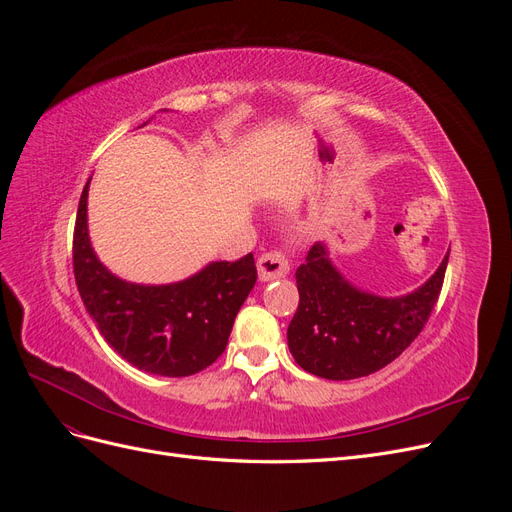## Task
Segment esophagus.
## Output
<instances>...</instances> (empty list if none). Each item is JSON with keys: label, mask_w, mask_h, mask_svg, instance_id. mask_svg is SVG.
<instances>
[{"label": "esophagus", "mask_w": 512, "mask_h": 512, "mask_svg": "<svg viewBox=\"0 0 512 512\" xmlns=\"http://www.w3.org/2000/svg\"><path fill=\"white\" fill-rule=\"evenodd\" d=\"M288 271H290L288 258L282 252L271 250V252H265V254L258 258V277H260V282L277 280V277L288 275Z\"/></svg>", "instance_id": "1"}]
</instances>
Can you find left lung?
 Segmentation results:
<instances>
[{"label": "left lung", "mask_w": 512, "mask_h": 512, "mask_svg": "<svg viewBox=\"0 0 512 512\" xmlns=\"http://www.w3.org/2000/svg\"><path fill=\"white\" fill-rule=\"evenodd\" d=\"M448 256L438 271L401 297H378L352 286L316 243L297 269L299 307L288 327V348L305 371L327 380H354L395 361L436 305Z\"/></svg>", "instance_id": "1"}]
</instances>
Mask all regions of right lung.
<instances>
[{"mask_svg":"<svg viewBox=\"0 0 512 512\" xmlns=\"http://www.w3.org/2000/svg\"><path fill=\"white\" fill-rule=\"evenodd\" d=\"M91 181V179H89ZM74 226V280L104 342L136 369L183 378L224 352L232 324L256 284L254 256L209 262L188 280L132 284L108 271L89 241L87 192Z\"/></svg>","mask_w":512,"mask_h":512,"instance_id":"right-lung-1","label":"right lung"}]
</instances>
